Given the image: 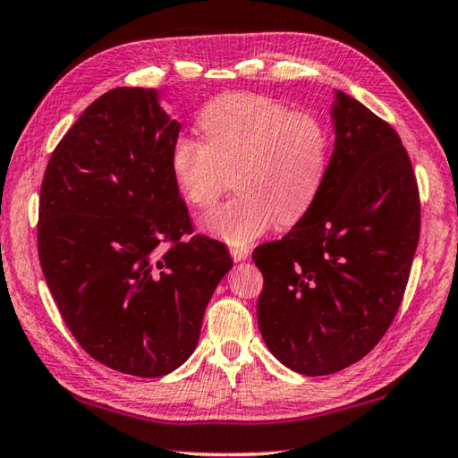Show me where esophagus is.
I'll list each match as a JSON object with an SVG mask.
<instances>
[{"label":"esophagus","mask_w":458,"mask_h":458,"mask_svg":"<svg viewBox=\"0 0 458 458\" xmlns=\"http://www.w3.org/2000/svg\"><path fill=\"white\" fill-rule=\"evenodd\" d=\"M229 253L233 257V261H245L249 257V249L247 247H231Z\"/></svg>","instance_id":"1"}]
</instances>
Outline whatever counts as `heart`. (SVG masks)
Returning a JSON list of instances; mask_svg holds the SVG:
<instances>
[{
  "mask_svg": "<svg viewBox=\"0 0 458 458\" xmlns=\"http://www.w3.org/2000/svg\"><path fill=\"white\" fill-rule=\"evenodd\" d=\"M203 140L181 135L169 155L183 199L207 209L235 174V199L209 211L203 229L229 245H247L279 219L295 223L321 191L329 135L309 114L253 93L223 95L199 115Z\"/></svg>",
  "mask_w": 458,
  "mask_h": 458,
  "instance_id": "b5f03b06",
  "label": "heart"
}]
</instances>
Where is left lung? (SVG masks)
Masks as SVG:
<instances>
[{
  "instance_id": "obj_1",
  "label": "left lung",
  "mask_w": 458,
  "mask_h": 458,
  "mask_svg": "<svg viewBox=\"0 0 458 458\" xmlns=\"http://www.w3.org/2000/svg\"><path fill=\"white\" fill-rule=\"evenodd\" d=\"M335 149L295 227L259 245L257 321L284 367L307 377L357 363L389 329L420 231L417 177L394 129L335 91Z\"/></svg>"
}]
</instances>
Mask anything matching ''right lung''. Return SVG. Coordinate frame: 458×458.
Listing matches in <instances>:
<instances>
[{"instance_id":"add662e5","label":"right lung","mask_w":458,"mask_h":458,"mask_svg":"<svg viewBox=\"0 0 458 458\" xmlns=\"http://www.w3.org/2000/svg\"><path fill=\"white\" fill-rule=\"evenodd\" d=\"M179 129L155 89L115 88L57 143L41 183L43 277L81 349L125 375L185 363L233 267L221 241H183L191 219L169 165Z\"/></svg>"}]
</instances>
